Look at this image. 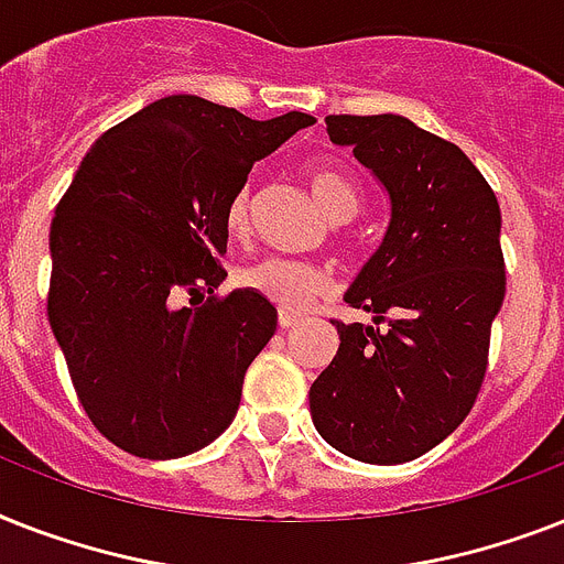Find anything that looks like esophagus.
<instances>
[{
    "label": "esophagus",
    "mask_w": 564,
    "mask_h": 564,
    "mask_svg": "<svg viewBox=\"0 0 564 564\" xmlns=\"http://www.w3.org/2000/svg\"><path fill=\"white\" fill-rule=\"evenodd\" d=\"M296 323H300V317H294V314H288V311H279V328H282V332H288V328H294Z\"/></svg>",
    "instance_id": "34e87169"
}]
</instances>
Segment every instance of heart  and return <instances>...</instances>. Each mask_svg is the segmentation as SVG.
Segmentation results:
<instances>
[{"instance_id":"obj_1","label":"heart","mask_w":564,"mask_h":564,"mask_svg":"<svg viewBox=\"0 0 564 564\" xmlns=\"http://www.w3.org/2000/svg\"><path fill=\"white\" fill-rule=\"evenodd\" d=\"M308 192L332 224H344V220L355 218L360 206L358 188L349 180V174H344L332 162L311 165ZM250 220H253V192H250V186H245L238 188L229 200L227 229L232 236H247ZM238 282L261 300L288 311V314H303L314 300L332 291V273L323 264L294 259H261L256 264H247L238 273Z\"/></svg>"}]
</instances>
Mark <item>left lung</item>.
I'll list each match as a JSON object with an SVG mask.
<instances>
[{
    "label": "left lung",
    "instance_id": "8db88e82",
    "mask_svg": "<svg viewBox=\"0 0 564 564\" xmlns=\"http://www.w3.org/2000/svg\"><path fill=\"white\" fill-rule=\"evenodd\" d=\"M326 128L384 188L390 220L344 296L372 326L335 323L340 346L311 384V419L346 457L395 466L475 404L507 294L501 206L460 148L404 116H326Z\"/></svg>",
    "mask_w": 564,
    "mask_h": 564
}]
</instances>
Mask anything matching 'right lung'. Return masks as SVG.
I'll return each mask as SVG.
<instances>
[{
  "label": "right lung",
  "instance_id": "obj_1",
  "mask_svg": "<svg viewBox=\"0 0 564 564\" xmlns=\"http://www.w3.org/2000/svg\"><path fill=\"white\" fill-rule=\"evenodd\" d=\"M314 116L256 121L197 96L148 104L80 160L48 232V323L80 404L110 443L174 460L218 440L276 308L227 279V206L253 162ZM186 290L210 300L192 312Z\"/></svg>",
  "mask_w": 564,
  "mask_h": 564
}]
</instances>
